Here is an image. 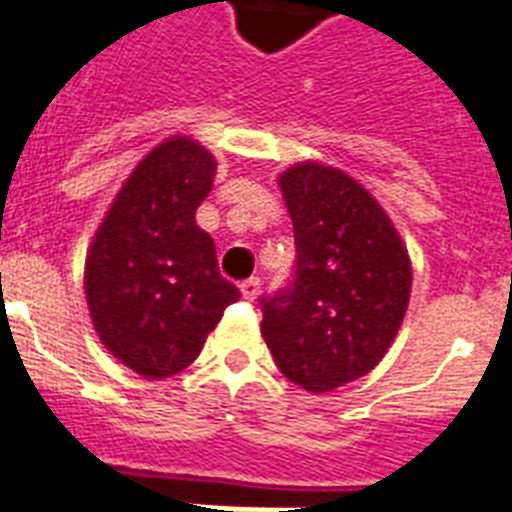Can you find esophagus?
<instances>
[{
	"label": "esophagus",
	"instance_id": "esophagus-1",
	"mask_svg": "<svg viewBox=\"0 0 512 512\" xmlns=\"http://www.w3.org/2000/svg\"><path fill=\"white\" fill-rule=\"evenodd\" d=\"M240 293H243L245 301H256L261 293V280L259 277H251V280H245L243 285H240Z\"/></svg>",
	"mask_w": 512,
	"mask_h": 512
}]
</instances>
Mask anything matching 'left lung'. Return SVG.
<instances>
[{"label": "left lung", "instance_id": "left-lung-1", "mask_svg": "<svg viewBox=\"0 0 512 512\" xmlns=\"http://www.w3.org/2000/svg\"><path fill=\"white\" fill-rule=\"evenodd\" d=\"M277 182L296 280L261 298V335L285 378L325 394L386 357L410 304V253L378 200L341 169L304 161Z\"/></svg>", "mask_w": 512, "mask_h": 512}]
</instances>
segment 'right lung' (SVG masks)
I'll use <instances>...</instances> for the list:
<instances>
[{
  "label": "right lung",
  "mask_w": 512,
  "mask_h": 512,
  "mask_svg": "<svg viewBox=\"0 0 512 512\" xmlns=\"http://www.w3.org/2000/svg\"><path fill=\"white\" fill-rule=\"evenodd\" d=\"M216 158L190 137L153 147L94 232L84 293L105 349L137 375L171 378L195 362L240 290L219 275L214 240L195 224Z\"/></svg>",
  "instance_id": "add662e5"
}]
</instances>
